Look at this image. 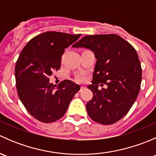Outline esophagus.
<instances>
[{"label":"esophagus","instance_id":"1","mask_svg":"<svg viewBox=\"0 0 156 156\" xmlns=\"http://www.w3.org/2000/svg\"><path fill=\"white\" fill-rule=\"evenodd\" d=\"M84 89H85V87H84V86H81L79 91H80V92H81V91H82Z\"/></svg>","mask_w":156,"mask_h":156}]
</instances>
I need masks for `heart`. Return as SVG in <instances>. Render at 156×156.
I'll list each match as a JSON object with an SVG mask.
<instances>
[{"label":"heart","instance_id":"b5f03b06","mask_svg":"<svg viewBox=\"0 0 156 156\" xmlns=\"http://www.w3.org/2000/svg\"><path fill=\"white\" fill-rule=\"evenodd\" d=\"M83 79H84V77H83V76L78 77V81H82Z\"/></svg>","mask_w":156,"mask_h":156}]
</instances>
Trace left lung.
Segmentation results:
<instances>
[{"instance_id": "obj_1", "label": "left lung", "mask_w": 156, "mask_h": 156, "mask_svg": "<svg viewBox=\"0 0 156 156\" xmlns=\"http://www.w3.org/2000/svg\"><path fill=\"white\" fill-rule=\"evenodd\" d=\"M72 47L89 49L97 59L87 87L93 92L86 105L88 115L102 125L115 123L128 112L140 89L142 69L136 50L113 34L87 35ZM103 84L108 87L99 90Z\"/></svg>"}]
</instances>
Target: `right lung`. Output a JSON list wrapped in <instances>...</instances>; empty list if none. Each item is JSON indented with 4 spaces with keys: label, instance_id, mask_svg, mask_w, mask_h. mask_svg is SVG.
<instances>
[{
    "label": "right lung",
    "instance_id": "add662e5",
    "mask_svg": "<svg viewBox=\"0 0 156 156\" xmlns=\"http://www.w3.org/2000/svg\"><path fill=\"white\" fill-rule=\"evenodd\" d=\"M81 34L47 31L33 37L23 49L15 67L19 97L28 112L44 123L64 115L80 86L69 80L50 84L49 77L61 66L65 49Z\"/></svg>",
    "mask_w": 156,
    "mask_h": 156
}]
</instances>
